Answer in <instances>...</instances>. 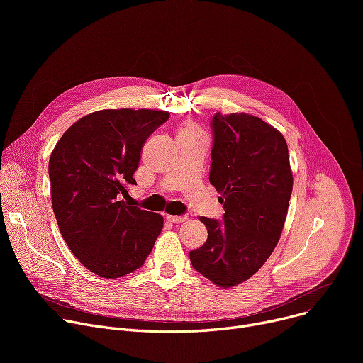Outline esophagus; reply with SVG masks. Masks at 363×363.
<instances>
[{"instance_id":"34e87169","label":"esophagus","mask_w":363,"mask_h":363,"mask_svg":"<svg viewBox=\"0 0 363 363\" xmlns=\"http://www.w3.org/2000/svg\"><path fill=\"white\" fill-rule=\"evenodd\" d=\"M166 219L172 223H181V222H185L186 220V216H175V215H167Z\"/></svg>"}]
</instances>
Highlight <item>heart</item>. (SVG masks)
Wrapping results in <instances>:
<instances>
[{"label": "heart", "instance_id": "1", "mask_svg": "<svg viewBox=\"0 0 363 363\" xmlns=\"http://www.w3.org/2000/svg\"><path fill=\"white\" fill-rule=\"evenodd\" d=\"M185 133H196V130H194V128H191V126H188V128H185V130H184Z\"/></svg>", "mask_w": 363, "mask_h": 363}]
</instances>
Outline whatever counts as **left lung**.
Returning <instances> with one entry per match:
<instances>
[{"label": "left lung", "instance_id": "left-lung-1", "mask_svg": "<svg viewBox=\"0 0 363 363\" xmlns=\"http://www.w3.org/2000/svg\"><path fill=\"white\" fill-rule=\"evenodd\" d=\"M208 181L223 218L200 216L207 240L189 252L193 268L219 287L253 277L279 241L293 191L289 147L281 132L245 113H215Z\"/></svg>", "mask_w": 363, "mask_h": 363}]
</instances>
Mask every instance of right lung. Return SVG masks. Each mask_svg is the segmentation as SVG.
Masks as SVG:
<instances>
[{
    "instance_id": "1",
    "label": "right lung",
    "mask_w": 363,
    "mask_h": 363,
    "mask_svg": "<svg viewBox=\"0 0 363 363\" xmlns=\"http://www.w3.org/2000/svg\"><path fill=\"white\" fill-rule=\"evenodd\" d=\"M169 119L160 110H100L72 125L48 163L60 233L86 269L119 278L141 268L163 218L128 201L141 148Z\"/></svg>"
}]
</instances>
